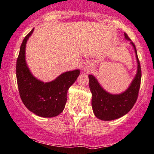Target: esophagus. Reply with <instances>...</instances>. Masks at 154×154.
Here are the masks:
<instances>
[{
	"instance_id": "obj_1",
	"label": "esophagus",
	"mask_w": 154,
	"mask_h": 154,
	"mask_svg": "<svg viewBox=\"0 0 154 154\" xmlns=\"http://www.w3.org/2000/svg\"><path fill=\"white\" fill-rule=\"evenodd\" d=\"M92 65L89 62H85L82 65V69L86 72H89L92 70Z\"/></svg>"
}]
</instances>
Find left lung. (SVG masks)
Returning a JSON list of instances; mask_svg holds the SVG:
<instances>
[{
    "label": "left lung",
    "instance_id": "8db88e82",
    "mask_svg": "<svg viewBox=\"0 0 154 154\" xmlns=\"http://www.w3.org/2000/svg\"><path fill=\"white\" fill-rule=\"evenodd\" d=\"M125 36L126 39L131 41L126 33H125ZM131 44L134 46L136 52L138 69L135 79L126 91L119 95L110 94L103 90L96 78L89 75V86L93 95L92 107L95 116L99 119L110 121L123 116L133 108L137 100L141 85L142 70L135 44L132 42Z\"/></svg>",
    "mask_w": 154,
    "mask_h": 154
}]
</instances>
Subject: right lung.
<instances>
[{
  "instance_id": "obj_1",
  "label": "right lung",
  "mask_w": 154,
  "mask_h": 154,
  "mask_svg": "<svg viewBox=\"0 0 154 154\" xmlns=\"http://www.w3.org/2000/svg\"><path fill=\"white\" fill-rule=\"evenodd\" d=\"M33 30L25 36L16 62V77L20 97L28 110L42 117H54L61 113L66 102L69 87L80 74L79 69L66 72L48 83L38 81L29 72L25 61V47Z\"/></svg>"
}]
</instances>
